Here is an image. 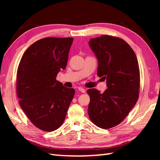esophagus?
I'll return each mask as SVG.
<instances>
[{"mask_svg": "<svg viewBox=\"0 0 160 160\" xmlns=\"http://www.w3.org/2000/svg\"><path fill=\"white\" fill-rule=\"evenodd\" d=\"M78 90H79L80 92H82V93H85L86 92V90L82 87H79V88H78Z\"/></svg>", "mask_w": 160, "mask_h": 160, "instance_id": "obj_1", "label": "esophagus"}]
</instances>
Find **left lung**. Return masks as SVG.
Here are the masks:
<instances>
[{
	"label": "left lung",
	"mask_w": 160,
	"mask_h": 160,
	"mask_svg": "<svg viewBox=\"0 0 160 160\" xmlns=\"http://www.w3.org/2000/svg\"><path fill=\"white\" fill-rule=\"evenodd\" d=\"M89 46L98 60L97 75L107 80L100 93L89 89L88 114L97 127L107 129L124 120L139 98L140 75L134 51L123 39L102 35L92 38Z\"/></svg>",
	"instance_id": "left-lung-1"
}]
</instances>
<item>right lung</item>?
Returning <instances> with one entry per match:
<instances>
[{
    "instance_id": "obj_1",
    "label": "right lung",
    "mask_w": 160,
    "mask_h": 160,
    "mask_svg": "<svg viewBox=\"0 0 160 160\" xmlns=\"http://www.w3.org/2000/svg\"><path fill=\"white\" fill-rule=\"evenodd\" d=\"M73 38L49 37L37 40L22 56L17 70L19 104L32 124L44 131L62 124L75 90L56 76L65 69Z\"/></svg>"
}]
</instances>
